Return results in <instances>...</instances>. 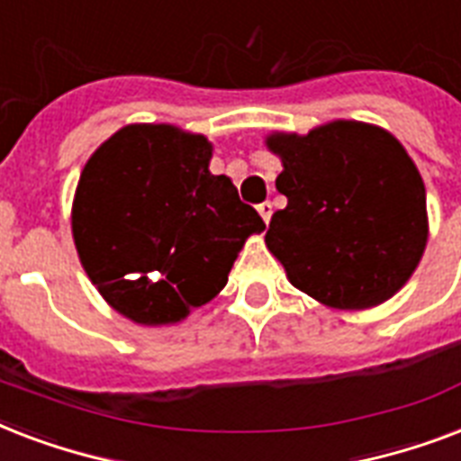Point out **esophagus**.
Masks as SVG:
<instances>
[{
	"instance_id": "esophagus-1",
	"label": "esophagus",
	"mask_w": 461,
	"mask_h": 461,
	"mask_svg": "<svg viewBox=\"0 0 461 461\" xmlns=\"http://www.w3.org/2000/svg\"><path fill=\"white\" fill-rule=\"evenodd\" d=\"M258 212H260V217H263V222H266V224L270 222V217H273V203H270V201L260 203Z\"/></svg>"
}]
</instances>
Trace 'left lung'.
<instances>
[{"label":"left lung","instance_id":"1","mask_svg":"<svg viewBox=\"0 0 461 461\" xmlns=\"http://www.w3.org/2000/svg\"><path fill=\"white\" fill-rule=\"evenodd\" d=\"M275 181L287 195L266 234L296 289L335 308H371L397 292L429 239L426 188L400 140L378 126L332 122L275 133Z\"/></svg>","mask_w":461,"mask_h":461}]
</instances>
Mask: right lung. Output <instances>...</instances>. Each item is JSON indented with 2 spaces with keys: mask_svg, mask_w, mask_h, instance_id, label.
Here are the masks:
<instances>
[{
  "mask_svg": "<svg viewBox=\"0 0 461 461\" xmlns=\"http://www.w3.org/2000/svg\"><path fill=\"white\" fill-rule=\"evenodd\" d=\"M212 146L167 124L124 126L97 148L76 188L74 241L119 313L143 325L186 318L227 285L246 237L266 230Z\"/></svg>",
  "mask_w": 461,
  "mask_h": 461,
  "instance_id": "add662e5",
  "label": "right lung"
}]
</instances>
